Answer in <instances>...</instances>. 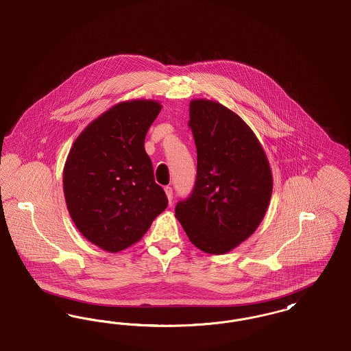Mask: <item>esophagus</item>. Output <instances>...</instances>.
Listing matches in <instances>:
<instances>
[{"mask_svg":"<svg viewBox=\"0 0 351 351\" xmlns=\"http://www.w3.org/2000/svg\"><path fill=\"white\" fill-rule=\"evenodd\" d=\"M165 194H167V198H168L169 203H171L173 200V189L170 186L165 187Z\"/></svg>","mask_w":351,"mask_h":351,"instance_id":"1","label":"esophagus"}]
</instances>
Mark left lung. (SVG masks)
<instances>
[{"label": "left lung", "mask_w": 351, "mask_h": 351, "mask_svg": "<svg viewBox=\"0 0 351 351\" xmlns=\"http://www.w3.org/2000/svg\"><path fill=\"white\" fill-rule=\"evenodd\" d=\"M189 127L197 145V181L176 207L189 240L207 254H226L263 220L273 194L267 156L252 128L228 107L190 101Z\"/></svg>", "instance_id": "left-lung-1"}]
</instances>
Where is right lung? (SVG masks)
Instances as JSON below:
<instances>
[{"label":"right lung","mask_w":351,"mask_h":351,"mask_svg":"<svg viewBox=\"0 0 351 351\" xmlns=\"http://www.w3.org/2000/svg\"><path fill=\"white\" fill-rule=\"evenodd\" d=\"M161 108L154 99L110 107L84 128L65 160L68 213L80 233L108 253L136 244L168 206L144 148Z\"/></svg>","instance_id":"right-lung-1"}]
</instances>
